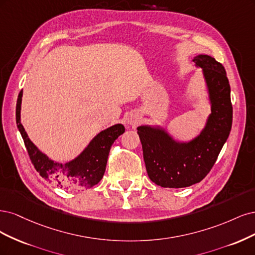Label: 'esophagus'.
Instances as JSON below:
<instances>
[{"instance_id":"1","label":"esophagus","mask_w":255,"mask_h":255,"mask_svg":"<svg viewBox=\"0 0 255 255\" xmlns=\"http://www.w3.org/2000/svg\"><path fill=\"white\" fill-rule=\"evenodd\" d=\"M137 122V120H135L134 118H132V117H130V118H128V120H127V123L128 124H135V123Z\"/></svg>"}]
</instances>
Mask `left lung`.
Segmentation results:
<instances>
[{
    "label": "left lung",
    "mask_w": 255,
    "mask_h": 255,
    "mask_svg": "<svg viewBox=\"0 0 255 255\" xmlns=\"http://www.w3.org/2000/svg\"><path fill=\"white\" fill-rule=\"evenodd\" d=\"M193 61L203 70L212 103V114L201 134L190 143H178L159 128L137 127L147 174L162 187L200 182L215 164L232 127L231 89L224 65L208 55Z\"/></svg>",
    "instance_id": "left-lung-1"
}]
</instances>
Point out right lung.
<instances>
[{"instance_id": "add662e5", "label": "right lung", "mask_w": 255, "mask_h": 255, "mask_svg": "<svg viewBox=\"0 0 255 255\" xmlns=\"http://www.w3.org/2000/svg\"><path fill=\"white\" fill-rule=\"evenodd\" d=\"M21 102L22 91L19 93L15 107V120L29 159L40 176L69 191L87 190L100 182L105 174L111 146L125 132V127L118 124L102 131L92 139L83 153L75 160L62 165L48 159L28 138L21 124Z\"/></svg>"}]
</instances>
